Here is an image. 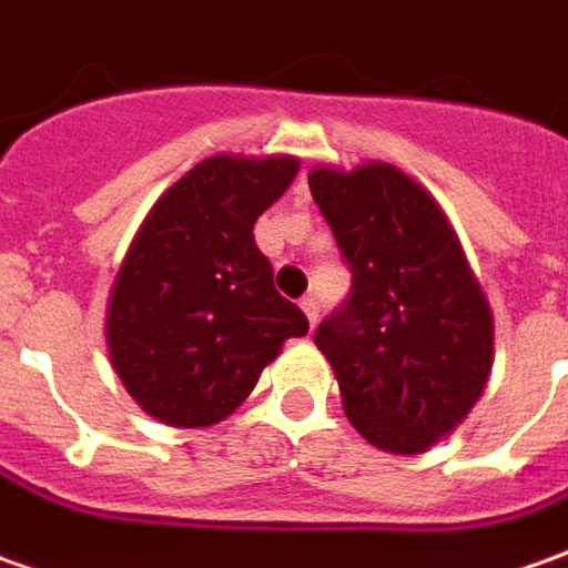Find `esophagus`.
<instances>
[{"instance_id":"obj_1","label":"esophagus","mask_w":568,"mask_h":568,"mask_svg":"<svg viewBox=\"0 0 568 568\" xmlns=\"http://www.w3.org/2000/svg\"><path fill=\"white\" fill-rule=\"evenodd\" d=\"M301 311L307 316V323H311V329L316 326V316H320V307H316L314 295H307V298H301Z\"/></svg>"}]
</instances>
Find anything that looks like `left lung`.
<instances>
[{"label":"left lung","instance_id":"1","mask_svg":"<svg viewBox=\"0 0 568 568\" xmlns=\"http://www.w3.org/2000/svg\"><path fill=\"white\" fill-rule=\"evenodd\" d=\"M307 186L354 273L314 335L345 416L379 450L426 454L488 385L491 304L442 204L395 164H320Z\"/></svg>","mask_w":568,"mask_h":568}]
</instances>
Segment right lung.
<instances>
[{
  "mask_svg": "<svg viewBox=\"0 0 568 568\" xmlns=\"http://www.w3.org/2000/svg\"><path fill=\"white\" fill-rule=\"evenodd\" d=\"M298 168L295 154H211L142 220L111 285L105 345L126 395L154 419L217 426L285 342L307 335L254 245V223Z\"/></svg>",
  "mask_w": 568,
  "mask_h": 568,
  "instance_id": "obj_1",
  "label": "right lung"
}]
</instances>
